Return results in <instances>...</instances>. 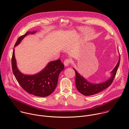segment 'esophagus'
Masks as SVG:
<instances>
[{
    "label": "esophagus",
    "mask_w": 129,
    "mask_h": 129,
    "mask_svg": "<svg viewBox=\"0 0 129 129\" xmlns=\"http://www.w3.org/2000/svg\"><path fill=\"white\" fill-rule=\"evenodd\" d=\"M71 63V61L70 59H66L64 61V65L65 66H68Z\"/></svg>",
    "instance_id": "esophagus-1"
}]
</instances>
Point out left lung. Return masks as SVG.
<instances>
[{
  "label": "left lung",
  "instance_id": "left-lung-1",
  "mask_svg": "<svg viewBox=\"0 0 129 129\" xmlns=\"http://www.w3.org/2000/svg\"><path fill=\"white\" fill-rule=\"evenodd\" d=\"M120 60V57H119L117 65L111 71L112 75L111 78L105 82L100 84H92L88 82L83 76L79 74L75 68H73L76 72V86L78 90L81 94L85 96H89L98 93L109 87L113 82L115 77L119 65Z\"/></svg>",
  "mask_w": 129,
  "mask_h": 129
}]
</instances>
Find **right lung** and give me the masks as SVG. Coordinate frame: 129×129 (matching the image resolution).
Listing matches in <instances>:
<instances>
[{
  "label": "right lung",
  "mask_w": 129,
  "mask_h": 129,
  "mask_svg": "<svg viewBox=\"0 0 129 129\" xmlns=\"http://www.w3.org/2000/svg\"><path fill=\"white\" fill-rule=\"evenodd\" d=\"M36 31H27L19 37L14 47L19 44L25 37L34 34ZM14 49L12 58V70L15 78L21 87L28 93L39 97H46L50 95L56 89L60 73L64 69V65L61 60L50 62L41 71L34 75H24L18 69Z\"/></svg>",
  "instance_id": "obj_1"
}]
</instances>
